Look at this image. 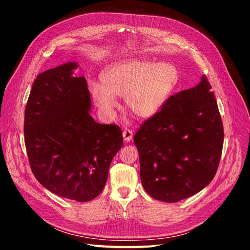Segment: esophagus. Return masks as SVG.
Returning a JSON list of instances; mask_svg holds the SVG:
<instances>
[{"instance_id": "1", "label": "esophagus", "mask_w": 250, "mask_h": 250, "mask_svg": "<svg viewBox=\"0 0 250 250\" xmlns=\"http://www.w3.org/2000/svg\"><path fill=\"white\" fill-rule=\"evenodd\" d=\"M123 137L125 142H130L133 139V132L131 130H124Z\"/></svg>"}]
</instances>
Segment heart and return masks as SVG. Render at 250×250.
Instances as JSON below:
<instances>
[{
  "mask_svg": "<svg viewBox=\"0 0 250 250\" xmlns=\"http://www.w3.org/2000/svg\"><path fill=\"white\" fill-rule=\"evenodd\" d=\"M179 72L167 62L126 59L109 66L102 83H91L89 91L95 107L107 119L113 118L118 102L139 118H150L162 109L178 83Z\"/></svg>",
  "mask_w": 250,
  "mask_h": 250,
  "instance_id": "heart-1",
  "label": "heart"
}]
</instances>
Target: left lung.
<instances>
[{"mask_svg": "<svg viewBox=\"0 0 250 250\" xmlns=\"http://www.w3.org/2000/svg\"><path fill=\"white\" fill-rule=\"evenodd\" d=\"M222 120L205 76L169 98L134 136L142 186L165 203L193 196L212 182L222 152Z\"/></svg>", "mask_w": 250, "mask_h": 250, "instance_id": "1", "label": "left lung"}]
</instances>
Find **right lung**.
Segmentation results:
<instances>
[{
  "mask_svg": "<svg viewBox=\"0 0 250 250\" xmlns=\"http://www.w3.org/2000/svg\"><path fill=\"white\" fill-rule=\"evenodd\" d=\"M78 67L69 61L37 76L23 133L36 180L56 195L86 203L101 194L124 138L117 125L90 115V93L86 79L75 76Z\"/></svg>",
  "mask_w": 250,
  "mask_h": 250,
  "instance_id": "obj_1",
  "label": "right lung"
}]
</instances>
